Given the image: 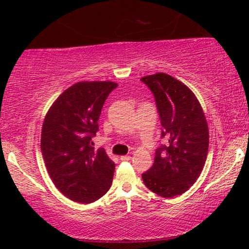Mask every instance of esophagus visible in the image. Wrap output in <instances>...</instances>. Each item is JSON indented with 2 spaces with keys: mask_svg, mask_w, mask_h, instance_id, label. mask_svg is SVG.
Returning <instances> with one entry per match:
<instances>
[{
  "mask_svg": "<svg viewBox=\"0 0 249 249\" xmlns=\"http://www.w3.org/2000/svg\"><path fill=\"white\" fill-rule=\"evenodd\" d=\"M130 156H129V155H124V156H121V158H120V160H121V161H124V162H127V161H130Z\"/></svg>",
  "mask_w": 249,
  "mask_h": 249,
  "instance_id": "esophagus-1",
  "label": "esophagus"
}]
</instances>
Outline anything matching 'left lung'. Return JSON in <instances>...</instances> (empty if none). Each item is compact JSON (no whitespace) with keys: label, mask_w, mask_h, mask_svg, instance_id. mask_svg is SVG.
<instances>
[{"label":"left lung","mask_w":249,"mask_h":249,"mask_svg":"<svg viewBox=\"0 0 249 249\" xmlns=\"http://www.w3.org/2000/svg\"><path fill=\"white\" fill-rule=\"evenodd\" d=\"M154 95L168 144L156 148L152 168L142 175L145 186L171 198L198 179L209 152V127L198 100L185 84L166 73L141 79Z\"/></svg>","instance_id":"left-lung-1"}]
</instances>
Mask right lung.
I'll return each mask as SVG.
<instances>
[{
	"mask_svg": "<svg viewBox=\"0 0 249 249\" xmlns=\"http://www.w3.org/2000/svg\"><path fill=\"white\" fill-rule=\"evenodd\" d=\"M112 81H80L63 91L47 112L40 149L57 189L78 203H93L110 189L114 162L103 148L95 151L91 138Z\"/></svg>",
	"mask_w": 249,
	"mask_h": 249,
	"instance_id": "obj_1",
	"label": "right lung"
}]
</instances>
